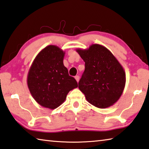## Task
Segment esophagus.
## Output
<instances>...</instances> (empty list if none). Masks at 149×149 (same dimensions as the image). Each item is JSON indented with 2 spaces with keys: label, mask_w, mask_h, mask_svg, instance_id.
<instances>
[{
  "label": "esophagus",
  "mask_w": 149,
  "mask_h": 149,
  "mask_svg": "<svg viewBox=\"0 0 149 149\" xmlns=\"http://www.w3.org/2000/svg\"><path fill=\"white\" fill-rule=\"evenodd\" d=\"M75 80L77 81V83L79 82V75H76V76L75 77Z\"/></svg>",
  "instance_id": "1"
}]
</instances>
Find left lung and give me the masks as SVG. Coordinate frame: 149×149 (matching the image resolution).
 <instances>
[{"mask_svg":"<svg viewBox=\"0 0 149 149\" xmlns=\"http://www.w3.org/2000/svg\"><path fill=\"white\" fill-rule=\"evenodd\" d=\"M85 63L78 83L79 90L91 104L101 109L111 106L123 93L126 74L119 62L107 49L93 44L87 49H77Z\"/></svg>","mask_w":149,"mask_h":149,"instance_id":"left-lung-1","label":"left lung"}]
</instances>
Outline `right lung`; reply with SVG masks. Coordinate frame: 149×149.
<instances>
[{"instance_id":"right-lung-1","label":"right lung","mask_w":149,"mask_h":149,"mask_svg":"<svg viewBox=\"0 0 149 149\" xmlns=\"http://www.w3.org/2000/svg\"><path fill=\"white\" fill-rule=\"evenodd\" d=\"M65 52L50 45L38 54L27 75L28 87L33 98L42 106L54 109L65 101L77 83L64 66Z\"/></svg>"}]
</instances>
